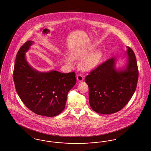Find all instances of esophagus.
Here are the masks:
<instances>
[{
    "label": "esophagus",
    "mask_w": 151,
    "mask_h": 151,
    "mask_svg": "<svg viewBox=\"0 0 151 151\" xmlns=\"http://www.w3.org/2000/svg\"><path fill=\"white\" fill-rule=\"evenodd\" d=\"M76 78H77L78 81H83L84 80L83 76L82 75H78Z\"/></svg>",
    "instance_id": "1"
}]
</instances>
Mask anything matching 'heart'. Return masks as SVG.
<instances>
[{
    "mask_svg": "<svg viewBox=\"0 0 151 151\" xmlns=\"http://www.w3.org/2000/svg\"><path fill=\"white\" fill-rule=\"evenodd\" d=\"M90 46H86L79 47L74 51L71 54V58H65V62L69 65H73V60H81L79 63L80 67L84 71H89L94 69L102 59V54L100 50H94Z\"/></svg>",
    "mask_w": 151,
    "mask_h": 151,
    "instance_id": "heart-1",
    "label": "heart"
}]
</instances>
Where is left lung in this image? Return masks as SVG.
Listing matches in <instances>:
<instances>
[{
	"label": "left lung",
	"instance_id": "8db88e82",
	"mask_svg": "<svg viewBox=\"0 0 151 151\" xmlns=\"http://www.w3.org/2000/svg\"><path fill=\"white\" fill-rule=\"evenodd\" d=\"M127 47L128 63L122 70L115 69V58L109 59L89 73L85 81L89 101L94 111L110 114L125 106L137 88L139 71L133 50Z\"/></svg>",
	"mask_w": 151,
	"mask_h": 151
}]
</instances>
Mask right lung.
Returning <instances> with one entry per match:
<instances>
[{"instance_id":"right-lung-1","label":"right lung","mask_w":151,"mask_h":151,"mask_svg":"<svg viewBox=\"0 0 151 151\" xmlns=\"http://www.w3.org/2000/svg\"><path fill=\"white\" fill-rule=\"evenodd\" d=\"M33 43L28 41L18 51L13 78L16 92L24 105L38 115L54 116L64 110L69 91L76 82L75 72H40L28 63L25 53Z\"/></svg>"}]
</instances>
